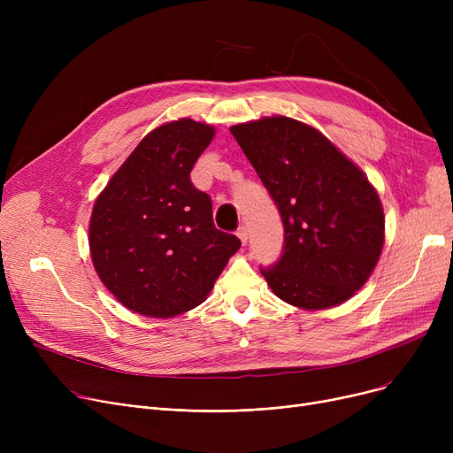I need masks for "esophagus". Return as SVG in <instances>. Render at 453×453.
<instances>
[{
	"label": "esophagus",
	"instance_id": "obj_1",
	"mask_svg": "<svg viewBox=\"0 0 453 453\" xmlns=\"http://www.w3.org/2000/svg\"><path fill=\"white\" fill-rule=\"evenodd\" d=\"M236 236H239L242 244H246V242H248V227H246V226H241L239 229H236Z\"/></svg>",
	"mask_w": 453,
	"mask_h": 453
}]
</instances>
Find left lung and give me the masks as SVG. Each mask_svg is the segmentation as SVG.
I'll list each match as a JSON object with an SVG mask.
<instances>
[{"label":"left lung","mask_w":453,"mask_h":453,"mask_svg":"<svg viewBox=\"0 0 453 453\" xmlns=\"http://www.w3.org/2000/svg\"><path fill=\"white\" fill-rule=\"evenodd\" d=\"M229 130L284 226L279 260L260 268L273 294L308 311L352 297L384 246V211L367 176L296 119L265 117Z\"/></svg>","instance_id":"8db88e82"}]
</instances>
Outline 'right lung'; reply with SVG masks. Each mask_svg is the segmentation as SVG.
I'll return each instance as SVG.
<instances>
[{"label": "right lung", "instance_id": "obj_1", "mask_svg": "<svg viewBox=\"0 0 453 453\" xmlns=\"http://www.w3.org/2000/svg\"><path fill=\"white\" fill-rule=\"evenodd\" d=\"M212 135L193 119L156 128L95 202L93 266L137 314L173 318L198 306L241 248L239 236L214 227L211 196L190 181Z\"/></svg>", "mask_w": 453, "mask_h": 453}]
</instances>
